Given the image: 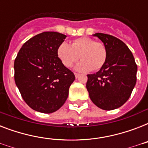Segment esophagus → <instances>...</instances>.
I'll use <instances>...</instances> for the list:
<instances>
[{
    "label": "esophagus",
    "mask_w": 148,
    "mask_h": 148,
    "mask_svg": "<svg viewBox=\"0 0 148 148\" xmlns=\"http://www.w3.org/2000/svg\"><path fill=\"white\" fill-rule=\"evenodd\" d=\"M74 75H75V77H76V78H77V77H78L79 75H80V74H77V73H74Z\"/></svg>",
    "instance_id": "34e87169"
}]
</instances>
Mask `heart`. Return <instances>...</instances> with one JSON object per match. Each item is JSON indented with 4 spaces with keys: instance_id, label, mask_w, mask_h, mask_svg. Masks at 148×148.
<instances>
[{
    "instance_id": "heart-1",
    "label": "heart",
    "mask_w": 148,
    "mask_h": 148,
    "mask_svg": "<svg viewBox=\"0 0 148 148\" xmlns=\"http://www.w3.org/2000/svg\"><path fill=\"white\" fill-rule=\"evenodd\" d=\"M58 57L65 67H71L81 58L82 60L77 64L79 71H98L107 60V49L103 43L95 41L88 37L77 38L71 45L62 42L57 50Z\"/></svg>"
}]
</instances>
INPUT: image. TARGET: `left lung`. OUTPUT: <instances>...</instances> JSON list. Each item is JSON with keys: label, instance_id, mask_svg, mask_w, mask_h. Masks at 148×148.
<instances>
[{"label": "left lung", "instance_id": "1", "mask_svg": "<svg viewBox=\"0 0 148 148\" xmlns=\"http://www.w3.org/2000/svg\"><path fill=\"white\" fill-rule=\"evenodd\" d=\"M107 49V60L96 74H88L86 87L98 108L110 110L121 107L131 96L137 81L138 66L127 46L110 34L96 33Z\"/></svg>", "mask_w": 148, "mask_h": 148}]
</instances>
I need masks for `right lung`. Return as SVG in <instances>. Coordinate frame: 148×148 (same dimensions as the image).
Masks as SVG:
<instances>
[{
  "mask_svg": "<svg viewBox=\"0 0 148 148\" xmlns=\"http://www.w3.org/2000/svg\"><path fill=\"white\" fill-rule=\"evenodd\" d=\"M66 37L54 31L37 34L24 43L15 58V84L24 101L36 111L50 114L61 108L75 80L57 53Z\"/></svg>",
  "mask_w": 148,
  "mask_h": 148,
  "instance_id": "add662e5",
  "label": "right lung"
}]
</instances>
